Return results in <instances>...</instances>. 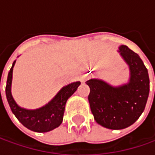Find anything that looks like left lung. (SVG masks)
<instances>
[{"instance_id":"obj_1","label":"left lung","mask_w":155,"mask_h":155,"mask_svg":"<svg viewBox=\"0 0 155 155\" xmlns=\"http://www.w3.org/2000/svg\"><path fill=\"white\" fill-rule=\"evenodd\" d=\"M119 51L129 66V82L113 87L99 79H90L89 102L94 119L103 127L122 129L132 125L145 109L149 94V77L146 66L137 53L127 45Z\"/></svg>"}]
</instances>
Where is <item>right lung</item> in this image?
Wrapping results in <instances>:
<instances>
[{
	"mask_svg": "<svg viewBox=\"0 0 155 155\" xmlns=\"http://www.w3.org/2000/svg\"><path fill=\"white\" fill-rule=\"evenodd\" d=\"M15 62L16 60L9 71L6 85V96L14 115L26 128L34 132L44 133L58 127L62 123L66 101L77 91L80 83L75 82L63 87L55 97L42 108L33 110H25L17 105L11 94L13 68Z\"/></svg>",
	"mask_w": 155,
	"mask_h": 155,
	"instance_id": "add662e5",
	"label": "right lung"
}]
</instances>
